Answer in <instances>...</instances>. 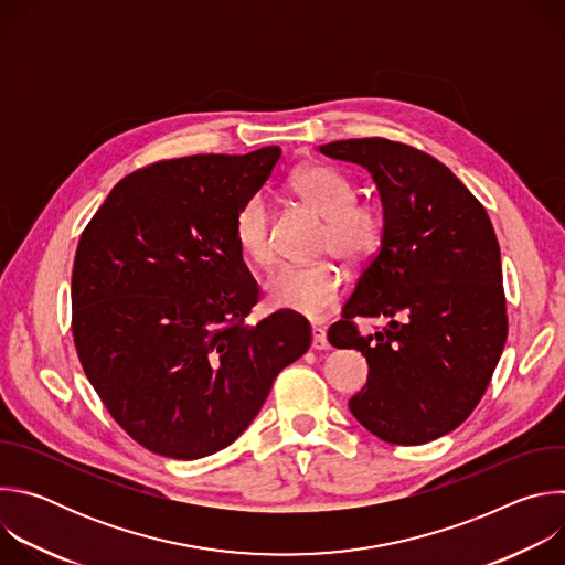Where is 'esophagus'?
Returning <instances> with one entry per match:
<instances>
[{"label": "esophagus", "instance_id": "1", "mask_svg": "<svg viewBox=\"0 0 565 565\" xmlns=\"http://www.w3.org/2000/svg\"><path fill=\"white\" fill-rule=\"evenodd\" d=\"M310 333H312V349H315V351H327V349H331L329 338H327V329L312 327Z\"/></svg>", "mask_w": 565, "mask_h": 565}]
</instances>
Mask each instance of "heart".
I'll return each instance as SVG.
<instances>
[{
	"label": "heart",
	"mask_w": 565,
	"mask_h": 565,
	"mask_svg": "<svg viewBox=\"0 0 565 565\" xmlns=\"http://www.w3.org/2000/svg\"><path fill=\"white\" fill-rule=\"evenodd\" d=\"M292 192L319 216L327 218L319 236V250L347 264L371 259L384 236V212L375 203L358 201L355 183L331 166H308L292 174ZM234 238L259 266L275 257L270 234V203L264 194H250L238 205L232 221ZM275 308L317 319L331 310L344 292V275L333 262L284 266L266 284Z\"/></svg>",
	"instance_id": "1"
}]
</instances>
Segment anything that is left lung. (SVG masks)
<instances>
[{
	"label": "left lung",
	"mask_w": 565,
	"mask_h": 565,
	"mask_svg": "<svg viewBox=\"0 0 565 565\" xmlns=\"http://www.w3.org/2000/svg\"><path fill=\"white\" fill-rule=\"evenodd\" d=\"M364 168L380 192L384 236L331 327L335 349H355L369 377L349 409L391 445L454 431L478 405L508 340L501 250L476 196L434 156L386 138L317 147ZM355 316H386L360 337Z\"/></svg>",
	"instance_id": "left-lung-1"
}]
</instances>
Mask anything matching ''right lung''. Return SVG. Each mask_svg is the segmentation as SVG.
I'll list each match as a JSON object with an SVG mask.
<instances>
[{"label": "right lung", "instance_id": "obj_1", "mask_svg": "<svg viewBox=\"0 0 565 565\" xmlns=\"http://www.w3.org/2000/svg\"><path fill=\"white\" fill-rule=\"evenodd\" d=\"M279 147L196 153L125 177L79 236L73 342L114 420L153 454L196 460L248 429L277 373L310 347L308 321L246 317L259 286L232 221Z\"/></svg>", "mask_w": 565, "mask_h": 565}]
</instances>
